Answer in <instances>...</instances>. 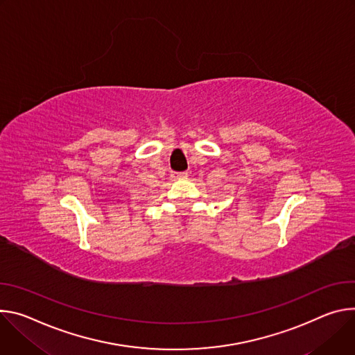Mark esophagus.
Returning a JSON list of instances; mask_svg holds the SVG:
<instances>
[{
    "label": "esophagus",
    "instance_id": "1",
    "mask_svg": "<svg viewBox=\"0 0 355 355\" xmlns=\"http://www.w3.org/2000/svg\"><path fill=\"white\" fill-rule=\"evenodd\" d=\"M172 178H173V179H184V178H187V173H186V172H180V173L173 172V173H172Z\"/></svg>",
    "mask_w": 355,
    "mask_h": 355
}]
</instances>
